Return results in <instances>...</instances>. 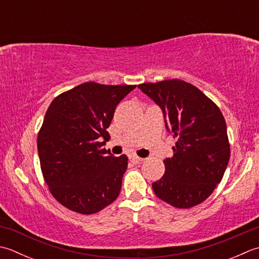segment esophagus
<instances>
[{"instance_id": "esophagus-1", "label": "esophagus", "mask_w": 259, "mask_h": 259, "mask_svg": "<svg viewBox=\"0 0 259 259\" xmlns=\"http://www.w3.org/2000/svg\"><path fill=\"white\" fill-rule=\"evenodd\" d=\"M130 160H133L134 163H143L145 159L141 158V157H138V156H131Z\"/></svg>"}]
</instances>
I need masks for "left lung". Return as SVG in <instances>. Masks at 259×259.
<instances>
[{
    "instance_id": "1",
    "label": "left lung",
    "mask_w": 259,
    "mask_h": 259,
    "mask_svg": "<svg viewBox=\"0 0 259 259\" xmlns=\"http://www.w3.org/2000/svg\"><path fill=\"white\" fill-rule=\"evenodd\" d=\"M159 106L176 144L165 158V174L151 186L166 203L189 209L206 200L230 158L227 124L220 109L194 85L180 79L138 85Z\"/></svg>"
}]
</instances>
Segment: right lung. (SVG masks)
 <instances>
[{
    "label": "right lung",
    "mask_w": 259,
    "mask_h": 259,
    "mask_svg": "<svg viewBox=\"0 0 259 259\" xmlns=\"http://www.w3.org/2000/svg\"><path fill=\"white\" fill-rule=\"evenodd\" d=\"M136 85L80 84L50 103L38 135L46 183L69 210L92 214L118 197L128 157H114L104 145L116 105Z\"/></svg>",
    "instance_id": "obj_1"
}]
</instances>
